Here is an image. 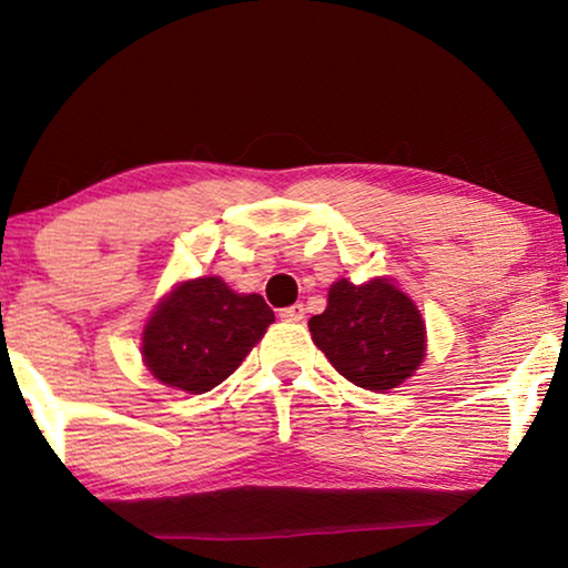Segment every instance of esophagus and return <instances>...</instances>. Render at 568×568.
<instances>
[{
    "label": "esophagus",
    "instance_id": "obj_1",
    "mask_svg": "<svg viewBox=\"0 0 568 568\" xmlns=\"http://www.w3.org/2000/svg\"><path fill=\"white\" fill-rule=\"evenodd\" d=\"M304 314H306L304 304H293V306L280 308V320H283V322H301V320H304Z\"/></svg>",
    "mask_w": 568,
    "mask_h": 568
}]
</instances>
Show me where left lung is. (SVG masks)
Masks as SVG:
<instances>
[{
	"instance_id": "1",
	"label": "left lung",
	"mask_w": 568,
	"mask_h": 568,
	"mask_svg": "<svg viewBox=\"0 0 568 568\" xmlns=\"http://www.w3.org/2000/svg\"><path fill=\"white\" fill-rule=\"evenodd\" d=\"M320 351L347 382L382 392L403 384L423 363L426 327L403 291L376 277L363 285L337 280L327 308L308 320Z\"/></svg>"
}]
</instances>
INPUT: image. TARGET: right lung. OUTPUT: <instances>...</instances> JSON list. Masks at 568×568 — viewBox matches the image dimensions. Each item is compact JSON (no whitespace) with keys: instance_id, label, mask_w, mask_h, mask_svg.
<instances>
[{"instance_id":"right-lung-1","label":"right lung","mask_w":568,"mask_h":568,"mask_svg":"<svg viewBox=\"0 0 568 568\" xmlns=\"http://www.w3.org/2000/svg\"><path fill=\"white\" fill-rule=\"evenodd\" d=\"M272 322L256 293H233L221 277L186 280L150 316L142 355L155 379L200 395L236 372Z\"/></svg>"}]
</instances>
